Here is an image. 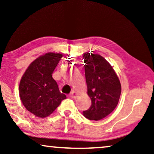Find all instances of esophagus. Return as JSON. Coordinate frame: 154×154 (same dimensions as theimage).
<instances>
[{
  "mask_svg": "<svg viewBox=\"0 0 154 154\" xmlns=\"http://www.w3.org/2000/svg\"><path fill=\"white\" fill-rule=\"evenodd\" d=\"M78 97V94L75 92V91H72L71 94H69V97L71 99H75Z\"/></svg>",
  "mask_w": 154,
  "mask_h": 154,
  "instance_id": "34e87169",
  "label": "esophagus"
}]
</instances>
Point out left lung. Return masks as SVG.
Returning a JSON list of instances; mask_svg holds the SVG:
<instances>
[{"label": "left lung", "mask_w": 154, "mask_h": 154, "mask_svg": "<svg viewBox=\"0 0 154 154\" xmlns=\"http://www.w3.org/2000/svg\"><path fill=\"white\" fill-rule=\"evenodd\" d=\"M93 52V51H92ZM88 94L90 108L83 111L90 120L102 119L117 107L122 92L119 79L110 64L99 54L83 53Z\"/></svg>", "instance_id": "left-lung-1"}]
</instances>
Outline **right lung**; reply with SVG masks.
Returning a JSON list of instances; mask_svg holds the SVG:
<instances>
[{
	"label": "right lung",
	"instance_id": "add662e5",
	"mask_svg": "<svg viewBox=\"0 0 154 154\" xmlns=\"http://www.w3.org/2000/svg\"><path fill=\"white\" fill-rule=\"evenodd\" d=\"M62 53H46L30 63L19 83V92L22 103L36 117L44 118L52 114L65 99L60 92L52 73Z\"/></svg>",
	"mask_w": 154,
	"mask_h": 154
}]
</instances>
